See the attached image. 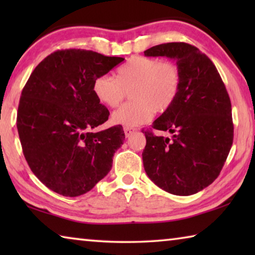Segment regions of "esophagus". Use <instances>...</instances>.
Masks as SVG:
<instances>
[{"mask_svg":"<svg viewBox=\"0 0 255 255\" xmlns=\"http://www.w3.org/2000/svg\"><path fill=\"white\" fill-rule=\"evenodd\" d=\"M124 131H125V136L129 137V136L131 135V133L136 132L137 129H136V128H132V127H125V128H124Z\"/></svg>","mask_w":255,"mask_h":255,"instance_id":"esophagus-1","label":"esophagus"}]
</instances>
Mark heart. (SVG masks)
<instances>
[{"mask_svg": "<svg viewBox=\"0 0 255 255\" xmlns=\"http://www.w3.org/2000/svg\"><path fill=\"white\" fill-rule=\"evenodd\" d=\"M181 83L180 68L170 60L133 56L117 70V76L99 75L93 82L98 100L118 107L130 90L131 102L112 114V122L135 127L152 119L154 111L164 112L173 105Z\"/></svg>", "mask_w": 255, "mask_h": 255, "instance_id": "heart-1", "label": "heart"}]
</instances>
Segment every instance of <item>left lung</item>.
<instances>
[{
  "instance_id": "1",
  "label": "left lung",
  "mask_w": 255,
  "mask_h": 255,
  "mask_svg": "<svg viewBox=\"0 0 255 255\" xmlns=\"http://www.w3.org/2000/svg\"><path fill=\"white\" fill-rule=\"evenodd\" d=\"M144 54L174 59L181 74L173 105L152 125L169 131L171 138L145 131V172L164 191L195 195L217 179L233 144L232 105L225 84L214 63L192 45L167 42Z\"/></svg>"
}]
</instances>
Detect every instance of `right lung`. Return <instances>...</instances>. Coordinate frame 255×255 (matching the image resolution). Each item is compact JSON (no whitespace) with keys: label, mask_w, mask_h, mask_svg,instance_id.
Instances as JSON below:
<instances>
[{"label":"right lung","mask_w":255,"mask_h":255,"mask_svg":"<svg viewBox=\"0 0 255 255\" xmlns=\"http://www.w3.org/2000/svg\"><path fill=\"white\" fill-rule=\"evenodd\" d=\"M92 50H57L38 64L21 93L16 127L25 161L54 192L77 197L109 173L124 144L120 125L92 132L109 118L93 82L123 62Z\"/></svg>","instance_id":"right-lung-1"}]
</instances>
